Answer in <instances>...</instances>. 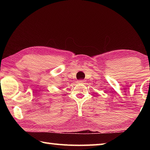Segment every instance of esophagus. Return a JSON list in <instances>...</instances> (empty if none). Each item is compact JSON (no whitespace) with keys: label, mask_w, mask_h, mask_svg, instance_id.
I'll return each instance as SVG.
<instances>
[{"label":"esophagus","mask_w":150,"mask_h":150,"mask_svg":"<svg viewBox=\"0 0 150 150\" xmlns=\"http://www.w3.org/2000/svg\"><path fill=\"white\" fill-rule=\"evenodd\" d=\"M78 83H81V84H83V83H85V80H79L78 81Z\"/></svg>","instance_id":"esophagus-1"}]
</instances>
